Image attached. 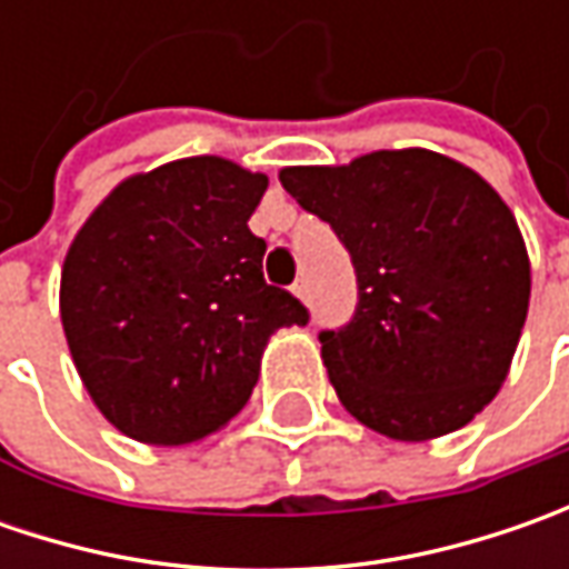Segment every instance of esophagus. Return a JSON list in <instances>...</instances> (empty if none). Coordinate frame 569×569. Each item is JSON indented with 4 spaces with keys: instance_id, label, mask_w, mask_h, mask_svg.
<instances>
[{
    "instance_id": "34e87169",
    "label": "esophagus",
    "mask_w": 569,
    "mask_h": 569,
    "mask_svg": "<svg viewBox=\"0 0 569 569\" xmlns=\"http://www.w3.org/2000/svg\"><path fill=\"white\" fill-rule=\"evenodd\" d=\"M295 295L300 297V300H307V297H310V288H307V281H297Z\"/></svg>"
}]
</instances>
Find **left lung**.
Segmentation results:
<instances>
[{"instance_id": "8db88e82", "label": "left lung", "mask_w": 569, "mask_h": 569, "mask_svg": "<svg viewBox=\"0 0 569 569\" xmlns=\"http://www.w3.org/2000/svg\"><path fill=\"white\" fill-rule=\"evenodd\" d=\"M281 187L339 233L358 310L319 332L339 402L389 440L466 427L500 392L532 269L513 211L471 167L427 148L284 167Z\"/></svg>"}]
</instances>
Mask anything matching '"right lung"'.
<instances>
[{
    "label": "right lung",
    "instance_id": "right-lung-1",
    "mask_svg": "<svg viewBox=\"0 0 569 569\" xmlns=\"http://www.w3.org/2000/svg\"><path fill=\"white\" fill-rule=\"evenodd\" d=\"M269 187L218 154L126 177L76 233L59 317L91 402L120 433L187 447L247 405L262 351L307 307L266 284L247 221Z\"/></svg>",
    "mask_w": 569,
    "mask_h": 569
}]
</instances>
